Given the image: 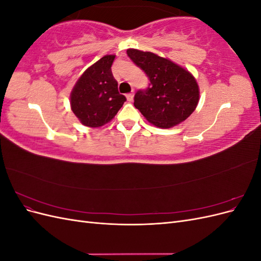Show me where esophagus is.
Here are the masks:
<instances>
[{"instance_id": "obj_1", "label": "esophagus", "mask_w": 261, "mask_h": 261, "mask_svg": "<svg viewBox=\"0 0 261 261\" xmlns=\"http://www.w3.org/2000/svg\"><path fill=\"white\" fill-rule=\"evenodd\" d=\"M126 99H127V101H129V102L133 101V99H134V92L132 91V92L126 94Z\"/></svg>"}]
</instances>
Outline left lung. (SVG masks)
I'll list each match as a JSON object with an SVG mask.
<instances>
[{
  "instance_id": "8db88e82",
  "label": "left lung",
  "mask_w": 261,
  "mask_h": 261,
  "mask_svg": "<svg viewBox=\"0 0 261 261\" xmlns=\"http://www.w3.org/2000/svg\"><path fill=\"white\" fill-rule=\"evenodd\" d=\"M127 55L149 78L148 88L138 90L134 98V106L148 122L171 128L195 111L199 87L187 69L152 52L128 49Z\"/></svg>"
}]
</instances>
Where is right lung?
I'll list each match as a JSON object with an SVG mask.
<instances>
[{
  "label": "right lung",
  "instance_id": "1",
  "mask_svg": "<svg viewBox=\"0 0 261 261\" xmlns=\"http://www.w3.org/2000/svg\"><path fill=\"white\" fill-rule=\"evenodd\" d=\"M114 59L115 55H105L87 68L70 92L72 111L88 127L109 123L126 101L111 70Z\"/></svg>",
  "mask_w": 261,
  "mask_h": 261
}]
</instances>
